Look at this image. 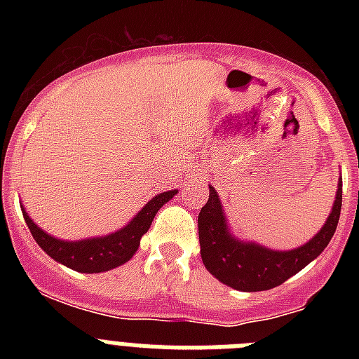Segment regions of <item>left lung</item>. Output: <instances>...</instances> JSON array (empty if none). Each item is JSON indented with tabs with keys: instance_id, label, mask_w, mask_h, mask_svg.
I'll use <instances>...</instances> for the list:
<instances>
[{
	"instance_id": "1",
	"label": "left lung",
	"mask_w": 359,
	"mask_h": 359,
	"mask_svg": "<svg viewBox=\"0 0 359 359\" xmlns=\"http://www.w3.org/2000/svg\"><path fill=\"white\" fill-rule=\"evenodd\" d=\"M341 210V177L327 221L309 243L300 248L278 252L262 244L246 243L231 236L223 205L214 187H210L207 205L198 217L199 244L205 268L226 286L239 291H266L306 268L325 250L334 236Z\"/></svg>"
}]
</instances>
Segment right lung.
<instances>
[{
    "label": "right lung",
    "mask_w": 359,
    "mask_h": 359,
    "mask_svg": "<svg viewBox=\"0 0 359 359\" xmlns=\"http://www.w3.org/2000/svg\"><path fill=\"white\" fill-rule=\"evenodd\" d=\"M176 192L177 190H169V192H161V194L154 196L126 226L113 231L109 236L81 241H62L48 236L28 217L23 207H21V210H23L27 226L36 243L39 244L41 250H44L52 257L53 261L61 262L66 268H72L75 271H81V273H102V271L118 268L135 255L138 246H140L142 236L151 228L156 212L169 199H172Z\"/></svg>",
    "instance_id": "1"
}]
</instances>
